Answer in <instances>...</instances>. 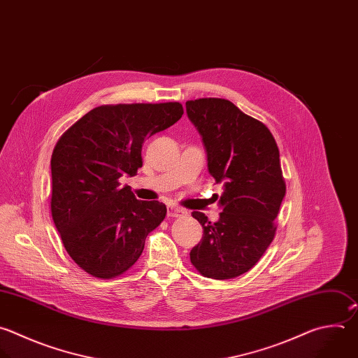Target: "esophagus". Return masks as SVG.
I'll use <instances>...</instances> for the list:
<instances>
[{
  "mask_svg": "<svg viewBox=\"0 0 358 358\" xmlns=\"http://www.w3.org/2000/svg\"><path fill=\"white\" fill-rule=\"evenodd\" d=\"M167 215L170 217H181L184 215H187V210L180 208V206H176V205H170L169 209H167Z\"/></svg>",
  "mask_w": 358,
  "mask_h": 358,
  "instance_id": "34e87169",
  "label": "esophagus"
}]
</instances>
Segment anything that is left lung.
<instances>
[{
  "mask_svg": "<svg viewBox=\"0 0 358 358\" xmlns=\"http://www.w3.org/2000/svg\"><path fill=\"white\" fill-rule=\"evenodd\" d=\"M185 106L202 136L208 170L224 187L217 222L192 212L203 237L189 259L203 277L236 278L259 263L275 237L274 220L287 191L278 146L263 122L229 99L199 98Z\"/></svg>",
  "mask_w": 358,
  "mask_h": 358,
  "instance_id": "obj_1",
  "label": "left lung"
}]
</instances>
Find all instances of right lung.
<instances>
[{"instance_id": "obj_1", "label": "right lung", "mask_w": 358, "mask_h": 358, "mask_svg": "<svg viewBox=\"0 0 358 358\" xmlns=\"http://www.w3.org/2000/svg\"><path fill=\"white\" fill-rule=\"evenodd\" d=\"M180 102L91 109L57 141L50 160L53 222L74 263L95 278L127 273L166 217L159 201H139L119 178L136 176L146 138L174 125Z\"/></svg>"}]
</instances>
